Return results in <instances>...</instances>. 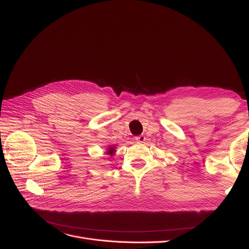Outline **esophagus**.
Returning <instances> with one entry per match:
<instances>
[{
	"label": "esophagus",
	"mask_w": 249,
	"mask_h": 249,
	"mask_svg": "<svg viewBox=\"0 0 249 249\" xmlns=\"http://www.w3.org/2000/svg\"><path fill=\"white\" fill-rule=\"evenodd\" d=\"M135 141H136L137 143H143L145 141V136L144 135H140V136L135 137Z\"/></svg>",
	"instance_id": "1"
}]
</instances>
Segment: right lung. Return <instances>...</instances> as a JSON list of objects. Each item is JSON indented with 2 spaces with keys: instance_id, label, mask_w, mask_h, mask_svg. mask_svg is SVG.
Returning a JSON list of instances; mask_svg holds the SVG:
<instances>
[{
  "instance_id": "add662e5",
  "label": "right lung",
  "mask_w": 249,
  "mask_h": 249,
  "mask_svg": "<svg viewBox=\"0 0 249 249\" xmlns=\"http://www.w3.org/2000/svg\"><path fill=\"white\" fill-rule=\"evenodd\" d=\"M115 153H116V144H114V145H109V146L107 147L106 152H105V155H108V156H110V157H113V156L115 155Z\"/></svg>"
}]
</instances>
